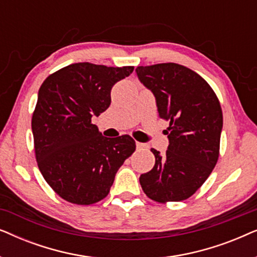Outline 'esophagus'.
<instances>
[{"instance_id":"obj_1","label":"esophagus","mask_w":257,"mask_h":257,"mask_svg":"<svg viewBox=\"0 0 257 257\" xmlns=\"http://www.w3.org/2000/svg\"><path fill=\"white\" fill-rule=\"evenodd\" d=\"M136 146H137V149H138V150H145V149H147V145H146V144L138 143V142L136 143Z\"/></svg>"}]
</instances>
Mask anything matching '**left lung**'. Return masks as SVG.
Returning <instances> with one entry per match:
<instances>
[{
  "label": "left lung",
  "mask_w": 257,
  "mask_h": 257,
  "mask_svg": "<svg viewBox=\"0 0 257 257\" xmlns=\"http://www.w3.org/2000/svg\"><path fill=\"white\" fill-rule=\"evenodd\" d=\"M136 72L156 97L159 117L170 120L166 153L151 150L156 164L140 175V185L154 201H182L201 187L216 165L223 126L219 99L201 76L184 65L138 66Z\"/></svg>",
  "instance_id": "obj_1"
}]
</instances>
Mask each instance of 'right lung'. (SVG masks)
<instances>
[{
  "instance_id": "right-lung-1",
  "label": "right lung",
  "mask_w": 257,
  "mask_h": 257,
  "mask_svg": "<svg viewBox=\"0 0 257 257\" xmlns=\"http://www.w3.org/2000/svg\"><path fill=\"white\" fill-rule=\"evenodd\" d=\"M133 69L75 63L41 85L31 120L36 160L45 181L66 201L91 205L104 199L135 152L130 136L106 138L91 124L110 106L112 86Z\"/></svg>"
}]
</instances>
